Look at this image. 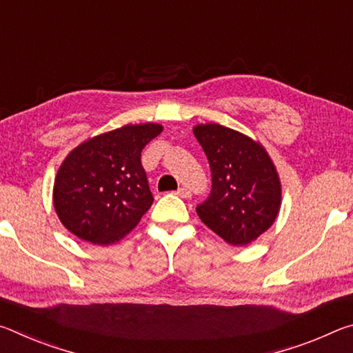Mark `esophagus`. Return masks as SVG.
<instances>
[{"mask_svg":"<svg viewBox=\"0 0 353 353\" xmlns=\"http://www.w3.org/2000/svg\"><path fill=\"white\" fill-rule=\"evenodd\" d=\"M176 194H177V196H181V198H185V199H187V198H191V191H190L188 188H185V187H181V188H179V190L176 191Z\"/></svg>","mask_w":353,"mask_h":353,"instance_id":"esophagus-1","label":"esophagus"}]
</instances>
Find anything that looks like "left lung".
<instances>
[{"mask_svg":"<svg viewBox=\"0 0 353 353\" xmlns=\"http://www.w3.org/2000/svg\"><path fill=\"white\" fill-rule=\"evenodd\" d=\"M212 171L208 198L196 207L208 229L232 246H246L270 229L280 208V181L259 143L219 124L193 129Z\"/></svg>","mask_w":353,"mask_h":353,"instance_id":"8db88e82","label":"left lung"}]
</instances>
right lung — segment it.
I'll use <instances>...</instances> for the list:
<instances>
[{
    "label": "right lung",
    "instance_id": "1",
    "mask_svg": "<svg viewBox=\"0 0 353 353\" xmlns=\"http://www.w3.org/2000/svg\"><path fill=\"white\" fill-rule=\"evenodd\" d=\"M162 132L160 124L124 126L71 151L54 183L59 219L83 241L117 243L140 223L154 198L141 151Z\"/></svg>",
    "mask_w": 353,
    "mask_h": 353
}]
</instances>
